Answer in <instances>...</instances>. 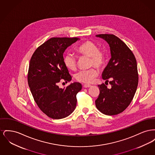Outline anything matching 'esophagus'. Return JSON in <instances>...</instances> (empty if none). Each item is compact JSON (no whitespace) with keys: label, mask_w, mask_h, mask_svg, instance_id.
Segmentation results:
<instances>
[{"label":"esophagus","mask_w":155,"mask_h":155,"mask_svg":"<svg viewBox=\"0 0 155 155\" xmlns=\"http://www.w3.org/2000/svg\"><path fill=\"white\" fill-rule=\"evenodd\" d=\"M91 86L90 85H87V84H84V85H83V87L84 88H89V87H91Z\"/></svg>","instance_id":"34e87169"}]
</instances>
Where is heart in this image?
<instances>
[{"label":"heart","mask_w":155,"mask_h":155,"mask_svg":"<svg viewBox=\"0 0 155 155\" xmlns=\"http://www.w3.org/2000/svg\"><path fill=\"white\" fill-rule=\"evenodd\" d=\"M77 52L81 56L90 58V66L97 68L103 67L105 63V54L99 50L97 46L91 41H86L82 43L77 49ZM65 66L70 70L75 71L77 68V59L70 53H67L64 57ZM98 75V71L95 68L80 71L75 74V79L85 84L94 82Z\"/></svg>","instance_id":"1"}]
</instances>
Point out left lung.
I'll return each instance as SVG.
<instances>
[{
  "label": "left lung",
  "mask_w": 155,
  "mask_h": 155,
  "mask_svg": "<svg viewBox=\"0 0 155 155\" xmlns=\"http://www.w3.org/2000/svg\"><path fill=\"white\" fill-rule=\"evenodd\" d=\"M109 45L111 59L102 73V78L111 88L99 85L100 94L95 101L97 109L106 115L123 112L131 102L138 84L137 60L132 51L118 37L113 34H99Z\"/></svg>",
  "instance_id": "8db88e82"
}]
</instances>
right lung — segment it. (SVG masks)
<instances>
[{
    "instance_id": "add662e5",
    "label": "right lung",
    "mask_w": 155,
    "mask_h": 155,
    "mask_svg": "<svg viewBox=\"0 0 155 155\" xmlns=\"http://www.w3.org/2000/svg\"><path fill=\"white\" fill-rule=\"evenodd\" d=\"M78 40L77 38H52L37 48L30 60V91L38 106L51 118H65L76 107V95L82 89L81 84L74 82L66 88H60L58 84L60 81L71 80L63 53Z\"/></svg>"
}]
</instances>
